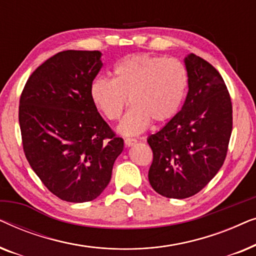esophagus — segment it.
Masks as SVG:
<instances>
[{"label": "esophagus", "mask_w": 256, "mask_h": 256, "mask_svg": "<svg viewBox=\"0 0 256 256\" xmlns=\"http://www.w3.org/2000/svg\"><path fill=\"white\" fill-rule=\"evenodd\" d=\"M136 142H138V140H136V138H124V144L127 146H134Z\"/></svg>", "instance_id": "esophagus-1"}]
</instances>
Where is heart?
I'll return each instance as SVG.
<instances>
[{"label":"heart","mask_w":256,"mask_h":256,"mask_svg":"<svg viewBox=\"0 0 256 256\" xmlns=\"http://www.w3.org/2000/svg\"><path fill=\"white\" fill-rule=\"evenodd\" d=\"M188 72L180 60L150 54L126 57L114 68L113 79L96 78L90 86L93 104L110 121L118 120L124 135H136L148 127L150 121L160 124L178 113L188 87Z\"/></svg>","instance_id":"b5f03b06"}]
</instances>
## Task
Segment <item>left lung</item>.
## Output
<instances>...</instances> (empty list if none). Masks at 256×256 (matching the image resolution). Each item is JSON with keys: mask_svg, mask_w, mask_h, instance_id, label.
I'll use <instances>...</instances> for the list:
<instances>
[{"mask_svg": "<svg viewBox=\"0 0 256 256\" xmlns=\"http://www.w3.org/2000/svg\"><path fill=\"white\" fill-rule=\"evenodd\" d=\"M188 92L183 107L148 138L154 158L148 178L157 194L184 199L198 194L222 166L232 134V101L220 73L190 54L184 59Z\"/></svg>", "mask_w": 256, "mask_h": 256, "instance_id": "1", "label": "left lung"}]
</instances>
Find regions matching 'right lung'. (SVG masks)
<instances>
[{"label":"right lung","mask_w":256,"mask_h":256,"mask_svg":"<svg viewBox=\"0 0 256 256\" xmlns=\"http://www.w3.org/2000/svg\"><path fill=\"white\" fill-rule=\"evenodd\" d=\"M101 68L100 51L58 52L34 70L20 99L28 162L48 191L65 202L99 197L124 150V140L90 98Z\"/></svg>","instance_id":"add662e5"}]
</instances>
